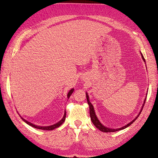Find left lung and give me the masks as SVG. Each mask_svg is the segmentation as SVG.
<instances>
[{
	"label": "left lung",
	"instance_id": "8db88e82",
	"mask_svg": "<svg viewBox=\"0 0 158 158\" xmlns=\"http://www.w3.org/2000/svg\"><path fill=\"white\" fill-rule=\"evenodd\" d=\"M141 56H142V58L143 60H144V62H146L145 61V59H144V58L143 56V55L141 54ZM86 99H87V102H88V104H89V109H90V119H91V121L93 122V123L94 124L95 126L98 128V129L100 130V131H102V132H116V131H118V130H123L125 129V128L127 127L128 126H130V125L133 122H135L136 121V119L137 118L138 116H139L141 111H142V109L140 111V113L139 114V115L137 116V117H136L135 119L133 120L132 121H131L130 123H128L127 125H125V126L123 127H121V128H118V129H111V128H108V127H106L104 126V125H102L101 124V123L100 122V121L98 119L97 116H96V115L95 114V111H94V109H93V106L92 105V104L90 103V102L89 101V95H88V93H86ZM146 98L144 100V103H143V105L144 104H145V102H146ZM143 105L142 106V109L143 107Z\"/></svg>",
	"mask_w": 158,
	"mask_h": 158
}]
</instances>
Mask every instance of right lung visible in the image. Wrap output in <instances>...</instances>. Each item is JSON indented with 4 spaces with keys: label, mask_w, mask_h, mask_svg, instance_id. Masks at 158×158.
<instances>
[{
    "label": "right lung",
    "mask_w": 158,
    "mask_h": 158,
    "mask_svg": "<svg viewBox=\"0 0 158 158\" xmlns=\"http://www.w3.org/2000/svg\"><path fill=\"white\" fill-rule=\"evenodd\" d=\"M73 91H74V89H71L70 90H69V93H68V98H69V97H70V95H72V93H73ZM65 117H66V111H65V114H64L63 118L61 119L59 122L57 123L54 124V125H50V126H38V125H33V123H31L30 122H28V121H26V120L23 119V118H22L23 121H24L25 123H27L28 125H31V126L35 128H36V129L43 130H52L53 129H55V128L58 127L60 126V125H62L63 123H64V121H65Z\"/></svg>",
    "instance_id": "1"
}]
</instances>
